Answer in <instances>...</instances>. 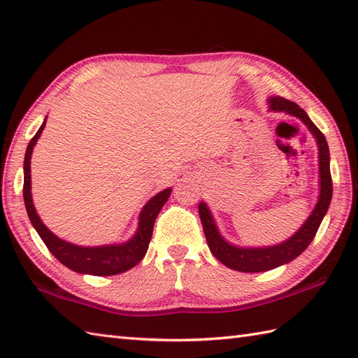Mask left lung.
I'll return each instance as SVG.
<instances>
[{
    "label": "left lung",
    "instance_id": "left-lung-1",
    "mask_svg": "<svg viewBox=\"0 0 358 358\" xmlns=\"http://www.w3.org/2000/svg\"><path fill=\"white\" fill-rule=\"evenodd\" d=\"M271 109L277 112H287L291 115L299 117L303 123H305L309 131L314 134L318 144V159H320V199L313 214L306 220V223L300 227V231L294 234L291 238L281 243L278 246L271 248H260V249H245V248H235L229 243H226L217 231V226L214 220L210 217V212L206 208V204H199V212L203 224L204 235H206L208 246L210 252L214 254L217 260L222 262L224 266L240 272H263L271 271L278 266L292 262L294 258L299 257L303 250H305L310 241L314 240L318 227L322 224V220L329 208V203L332 199V178H331V169H329V148L323 132L318 129L310 118L306 115L299 104L294 101H289L286 98L273 96L271 98Z\"/></svg>",
    "mask_w": 358,
    "mask_h": 358
}]
</instances>
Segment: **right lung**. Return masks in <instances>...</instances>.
<instances>
[{
    "label": "right lung",
    "instance_id": "right-lung-1",
    "mask_svg": "<svg viewBox=\"0 0 358 358\" xmlns=\"http://www.w3.org/2000/svg\"><path fill=\"white\" fill-rule=\"evenodd\" d=\"M45 121L38 129L34 138L29 141L24 157V186H22V196H24V204L30 223L34 224L38 235H40L44 245L53 254L59 263H63L66 268H69L80 273H89V275H115V273L126 272L136 263L143 260L146 255L149 241L154 231V223L162 210L163 204L169 199L172 189H164L163 192L157 194L146 206L143 208L140 214V226L136 231L135 237L129 240L124 245H113V246H100V248H81L71 245L62 238L53 235L48 227L38 217L36 210L32 203V194H30V157L36 140L40 138Z\"/></svg>",
    "mask_w": 358,
    "mask_h": 358
}]
</instances>
